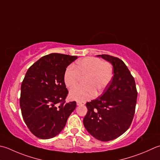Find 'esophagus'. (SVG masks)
<instances>
[{
    "label": "esophagus",
    "instance_id": "34e87169",
    "mask_svg": "<svg viewBox=\"0 0 160 160\" xmlns=\"http://www.w3.org/2000/svg\"><path fill=\"white\" fill-rule=\"evenodd\" d=\"M77 105H85V102L78 101V102H77Z\"/></svg>",
    "mask_w": 160,
    "mask_h": 160
}]
</instances>
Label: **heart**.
<instances>
[{
  "label": "heart",
  "instance_id": "obj_1",
  "mask_svg": "<svg viewBox=\"0 0 160 160\" xmlns=\"http://www.w3.org/2000/svg\"><path fill=\"white\" fill-rule=\"evenodd\" d=\"M114 71L108 62L94 57L85 58L70 66L65 71L64 80L68 88H74L84 79V86L72 89L70 97L78 101H85L100 95L111 82Z\"/></svg>",
  "mask_w": 160,
  "mask_h": 160
}]
</instances>
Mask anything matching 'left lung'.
<instances>
[{"mask_svg": "<svg viewBox=\"0 0 160 160\" xmlns=\"http://www.w3.org/2000/svg\"><path fill=\"white\" fill-rule=\"evenodd\" d=\"M113 66L114 76L103 94L87 102L83 124L91 135L102 142L117 139L130 128L137 104V91L133 76L119 58L99 55Z\"/></svg>", "mask_w": 160, "mask_h": 160, "instance_id": "1", "label": "left lung"}]
</instances>
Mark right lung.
<instances>
[{
	"label": "right lung",
	"mask_w": 160,
	"mask_h": 160,
	"mask_svg": "<svg viewBox=\"0 0 160 160\" xmlns=\"http://www.w3.org/2000/svg\"><path fill=\"white\" fill-rule=\"evenodd\" d=\"M77 58L51 53L40 58L26 72L21 87L20 107L28 129L38 138L58 135L76 109V101H65L68 92L64 76L68 66Z\"/></svg>",
	"instance_id": "right-lung-1"
}]
</instances>
